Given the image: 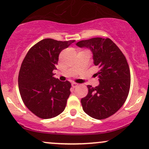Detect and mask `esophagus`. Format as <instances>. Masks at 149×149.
Wrapping results in <instances>:
<instances>
[{
    "mask_svg": "<svg viewBox=\"0 0 149 149\" xmlns=\"http://www.w3.org/2000/svg\"><path fill=\"white\" fill-rule=\"evenodd\" d=\"M78 86V84L77 83H72V88H76L77 86Z\"/></svg>",
    "mask_w": 149,
    "mask_h": 149,
    "instance_id": "1",
    "label": "esophagus"
}]
</instances>
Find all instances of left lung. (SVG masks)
I'll list each match as a JSON object with an SVG mask.
<instances>
[{
	"label": "left lung",
	"mask_w": 149,
	"mask_h": 149,
	"mask_svg": "<svg viewBox=\"0 0 149 149\" xmlns=\"http://www.w3.org/2000/svg\"><path fill=\"white\" fill-rule=\"evenodd\" d=\"M90 49L93 63L99 70L95 74L100 84L88 85V93L81 100L83 110L95 119H104L115 113L126 100L130 86V72L125 56L109 38H93L76 44Z\"/></svg>",
	"instance_id": "left-lung-1"
}]
</instances>
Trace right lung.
I'll return each mask as SVG.
<instances>
[{"mask_svg": "<svg viewBox=\"0 0 149 149\" xmlns=\"http://www.w3.org/2000/svg\"><path fill=\"white\" fill-rule=\"evenodd\" d=\"M75 40L47 38L30 49L19 73L18 84L23 102L30 111L44 119L64 111L70 95L71 84L54 77L59 54Z\"/></svg>", "mask_w": 149, "mask_h": 149, "instance_id": "right-lung-1", "label": "right lung"}]
</instances>
